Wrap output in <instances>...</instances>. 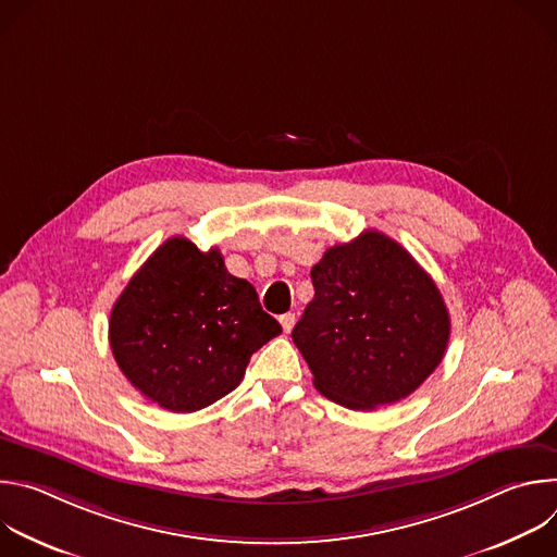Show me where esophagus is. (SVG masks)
<instances>
[{"label":"esophagus","instance_id":"34e87169","mask_svg":"<svg viewBox=\"0 0 557 557\" xmlns=\"http://www.w3.org/2000/svg\"><path fill=\"white\" fill-rule=\"evenodd\" d=\"M280 324H282L284 333H290L293 326H295V312H284V314L280 317Z\"/></svg>","mask_w":557,"mask_h":557}]
</instances>
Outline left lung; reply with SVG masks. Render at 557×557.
Listing matches in <instances>:
<instances>
[{"label":"left lung","mask_w":557,"mask_h":557,"mask_svg":"<svg viewBox=\"0 0 557 557\" xmlns=\"http://www.w3.org/2000/svg\"><path fill=\"white\" fill-rule=\"evenodd\" d=\"M314 297L293 329L312 383L350 410L410 396L443 361L449 312L434 280L370 228L331 247L310 271Z\"/></svg>","instance_id":"8db88e82"}]
</instances>
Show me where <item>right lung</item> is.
<instances>
[{"mask_svg": "<svg viewBox=\"0 0 557 557\" xmlns=\"http://www.w3.org/2000/svg\"><path fill=\"white\" fill-rule=\"evenodd\" d=\"M282 326L218 249L170 237L134 273L110 314L112 355L127 381L170 412L202 410L240 385L251 355Z\"/></svg>", "mask_w": 557, "mask_h": 557, "instance_id": "right-lung-1", "label": "right lung"}]
</instances>
